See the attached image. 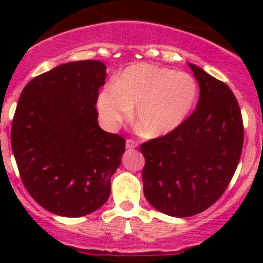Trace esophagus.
<instances>
[{
	"mask_svg": "<svg viewBox=\"0 0 263 263\" xmlns=\"http://www.w3.org/2000/svg\"><path fill=\"white\" fill-rule=\"evenodd\" d=\"M137 147V142L133 141V139H127L126 141V148L127 150H133V148Z\"/></svg>",
	"mask_w": 263,
	"mask_h": 263,
	"instance_id": "obj_1",
	"label": "esophagus"
}]
</instances>
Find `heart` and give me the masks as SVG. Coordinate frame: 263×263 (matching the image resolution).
I'll use <instances>...</instances> for the list:
<instances>
[{
  "mask_svg": "<svg viewBox=\"0 0 263 263\" xmlns=\"http://www.w3.org/2000/svg\"><path fill=\"white\" fill-rule=\"evenodd\" d=\"M197 84L185 72L139 63L121 73L115 85L104 88L97 109L104 124L116 127L136 108V125L143 136L158 138L173 133L191 115Z\"/></svg>",
  "mask_w": 263,
  "mask_h": 263,
  "instance_id": "heart-1",
  "label": "heart"
}]
</instances>
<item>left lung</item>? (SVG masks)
<instances>
[{"instance_id": "obj_1", "label": "left lung", "mask_w": 263, "mask_h": 263, "mask_svg": "<svg viewBox=\"0 0 263 263\" xmlns=\"http://www.w3.org/2000/svg\"><path fill=\"white\" fill-rule=\"evenodd\" d=\"M190 67L200 87L195 111L173 133L141 145L145 197L174 217L197 215L221 197L243 145L242 116L231 88Z\"/></svg>"}]
</instances>
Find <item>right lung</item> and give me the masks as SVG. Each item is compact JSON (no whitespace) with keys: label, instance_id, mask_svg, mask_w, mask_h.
<instances>
[{"label":"right lung","instance_id":"1","mask_svg":"<svg viewBox=\"0 0 263 263\" xmlns=\"http://www.w3.org/2000/svg\"><path fill=\"white\" fill-rule=\"evenodd\" d=\"M106 66L79 60L36 76L23 88L11 124V148L30 196L64 217L89 215L110 195L124 137L97 121Z\"/></svg>","mask_w":263,"mask_h":263}]
</instances>
